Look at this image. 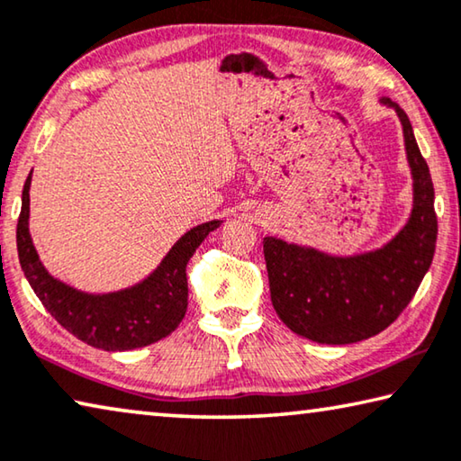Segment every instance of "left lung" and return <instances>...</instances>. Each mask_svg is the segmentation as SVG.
<instances>
[{
  "label": "left lung",
  "mask_w": 461,
  "mask_h": 461,
  "mask_svg": "<svg viewBox=\"0 0 461 461\" xmlns=\"http://www.w3.org/2000/svg\"><path fill=\"white\" fill-rule=\"evenodd\" d=\"M381 104L398 113L414 181L406 226L379 249L344 258L264 239L276 313L294 334L320 344H352L384 331L412 301L435 255L437 214L429 165L403 109L389 98H381Z\"/></svg>",
  "instance_id": "left-lung-1"
}]
</instances>
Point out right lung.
<instances>
[{"label":"right lung","instance_id":"add662e5","mask_svg":"<svg viewBox=\"0 0 461 461\" xmlns=\"http://www.w3.org/2000/svg\"><path fill=\"white\" fill-rule=\"evenodd\" d=\"M31 176L32 171L23 189L16 229L18 259L28 285L58 323L82 342L109 352L141 348L175 331L187 311V261L222 221H210L187 230L140 285L117 293L88 294L53 278L41 264L28 230Z\"/></svg>","mask_w":461,"mask_h":461}]
</instances>
